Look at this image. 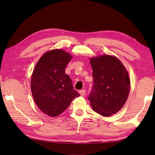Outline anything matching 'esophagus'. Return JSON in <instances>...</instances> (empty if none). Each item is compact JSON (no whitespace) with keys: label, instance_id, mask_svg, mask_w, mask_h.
Masks as SVG:
<instances>
[{"label":"esophagus","instance_id":"esophagus-1","mask_svg":"<svg viewBox=\"0 0 155 155\" xmlns=\"http://www.w3.org/2000/svg\"><path fill=\"white\" fill-rule=\"evenodd\" d=\"M79 93L81 94V96H84L85 95V94H86V91H85L84 89H83V90H81L80 91H79Z\"/></svg>","mask_w":155,"mask_h":155}]
</instances>
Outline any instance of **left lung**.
Instances as JSON below:
<instances>
[{"mask_svg": "<svg viewBox=\"0 0 155 155\" xmlns=\"http://www.w3.org/2000/svg\"><path fill=\"white\" fill-rule=\"evenodd\" d=\"M93 86L88 95L94 111L109 117L119 111L130 91L128 72L118 59L110 55L91 58Z\"/></svg>", "mask_w": 155, "mask_h": 155, "instance_id": "obj_1", "label": "left lung"}]
</instances>
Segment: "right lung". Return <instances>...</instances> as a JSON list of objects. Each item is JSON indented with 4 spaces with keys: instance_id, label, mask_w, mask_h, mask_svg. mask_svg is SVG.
Here are the masks:
<instances>
[{
    "instance_id": "right-lung-1",
    "label": "right lung",
    "mask_w": 155,
    "mask_h": 155,
    "mask_svg": "<svg viewBox=\"0 0 155 155\" xmlns=\"http://www.w3.org/2000/svg\"><path fill=\"white\" fill-rule=\"evenodd\" d=\"M71 59L69 53L55 49L46 52L35 66L31 77L32 97L39 109L50 117L61 114L74 98L80 96L65 73Z\"/></svg>"
}]
</instances>
